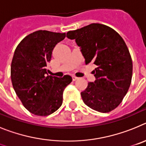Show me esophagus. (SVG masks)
Returning <instances> with one entry per match:
<instances>
[{
    "label": "esophagus",
    "instance_id": "obj_1",
    "mask_svg": "<svg viewBox=\"0 0 146 146\" xmlns=\"http://www.w3.org/2000/svg\"><path fill=\"white\" fill-rule=\"evenodd\" d=\"M72 78H73V81H76L77 79H78V77L74 76H72Z\"/></svg>",
    "mask_w": 146,
    "mask_h": 146
}]
</instances>
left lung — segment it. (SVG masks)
<instances>
[{
  "label": "left lung",
  "instance_id": "obj_1",
  "mask_svg": "<svg viewBox=\"0 0 146 146\" xmlns=\"http://www.w3.org/2000/svg\"><path fill=\"white\" fill-rule=\"evenodd\" d=\"M67 37L80 47L85 64L94 63V82L81 92L84 103L99 112L115 110L123 99L132 77V60L126 43L117 31L92 23L68 31Z\"/></svg>",
  "mask_w": 146,
  "mask_h": 146
}]
</instances>
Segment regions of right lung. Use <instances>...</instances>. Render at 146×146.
<instances>
[{
    "label": "right lung",
    "mask_w": 146,
    "mask_h": 146,
    "mask_svg": "<svg viewBox=\"0 0 146 146\" xmlns=\"http://www.w3.org/2000/svg\"><path fill=\"white\" fill-rule=\"evenodd\" d=\"M65 38V33L36 31L24 38L15 49L11 78L15 92L26 110L39 116L54 113L62 106L63 91L72 82L48 74L52 50Z\"/></svg>",
    "instance_id": "add662e5"
}]
</instances>
